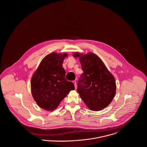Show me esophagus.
<instances>
[{
    "label": "esophagus",
    "mask_w": 147,
    "mask_h": 147,
    "mask_svg": "<svg viewBox=\"0 0 147 147\" xmlns=\"http://www.w3.org/2000/svg\"><path fill=\"white\" fill-rule=\"evenodd\" d=\"M73 84H74L75 88L76 89V88H77V82H76V81H73Z\"/></svg>",
    "instance_id": "obj_1"
}]
</instances>
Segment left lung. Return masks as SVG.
Returning <instances> with one entry per match:
<instances>
[{
  "label": "left lung",
  "instance_id": "8db88e82",
  "mask_svg": "<svg viewBox=\"0 0 147 147\" xmlns=\"http://www.w3.org/2000/svg\"><path fill=\"white\" fill-rule=\"evenodd\" d=\"M73 56L80 57L83 70L77 83V91L81 99L91 110L98 111L105 109L116 92L114 77L95 54L76 53Z\"/></svg>",
  "mask_w": 147,
  "mask_h": 147
}]
</instances>
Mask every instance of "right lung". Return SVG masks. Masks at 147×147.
<instances>
[{"mask_svg":"<svg viewBox=\"0 0 147 147\" xmlns=\"http://www.w3.org/2000/svg\"><path fill=\"white\" fill-rule=\"evenodd\" d=\"M67 54L52 53L42 60L31 80V91L37 104L42 109L53 111L61 100L74 90L73 82L65 78L62 66Z\"/></svg>","mask_w":147,"mask_h":147,"instance_id":"right-lung-1","label":"right lung"}]
</instances>
